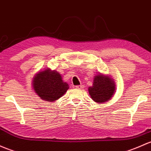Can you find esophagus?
Returning <instances> with one entry per match:
<instances>
[{"instance_id": "1", "label": "esophagus", "mask_w": 151, "mask_h": 151, "mask_svg": "<svg viewBox=\"0 0 151 151\" xmlns=\"http://www.w3.org/2000/svg\"><path fill=\"white\" fill-rule=\"evenodd\" d=\"M75 88H77V89H82V85H76L75 86Z\"/></svg>"}]
</instances>
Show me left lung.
<instances>
[{
  "mask_svg": "<svg viewBox=\"0 0 151 151\" xmlns=\"http://www.w3.org/2000/svg\"><path fill=\"white\" fill-rule=\"evenodd\" d=\"M88 91L93 101L98 104L106 103L114 94L115 84L109 77L100 74L94 77L93 85L89 87Z\"/></svg>",
  "mask_w": 151,
  "mask_h": 151,
  "instance_id": "left-lung-1",
  "label": "left lung"
}]
</instances>
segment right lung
Instances as JSON below:
<instances>
[{"label":"right lung","instance_id":"add662e5","mask_svg":"<svg viewBox=\"0 0 151 151\" xmlns=\"http://www.w3.org/2000/svg\"><path fill=\"white\" fill-rule=\"evenodd\" d=\"M32 84L35 92L41 99L52 102L61 98L69 89V85L63 82L61 74L49 69L36 74Z\"/></svg>","mask_w":151,"mask_h":151}]
</instances>
